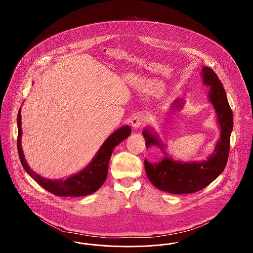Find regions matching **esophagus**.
<instances>
[{"label": "esophagus", "instance_id": "esophagus-1", "mask_svg": "<svg viewBox=\"0 0 253 253\" xmlns=\"http://www.w3.org/2000/svg\"><path fill=\"white\" fill-rule=\"evenodd\" d=\"M131 123H132V126L133 128H138V127H140V126L143 125V123H144V118H143L142 115L136 114V115H134V116L132 117Z\"/></svg>", "mask_w": 253, "mask_h": 253}]
</instances>
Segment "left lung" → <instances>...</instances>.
<instances>
[{
  "label": "left lung",
  "instance_id": "obj_1",
  "mask_svg": "<svg viewBox=\"0 0 253 253\" xmlns=\"http://www.w3.org/2000/svg\"><path fill=\"white\" fill-rule=\"evenodd\" d=\"M204 84L210 86V99L216 111L218 121L221 127V136L214 148V153L202 162L183 163L173 161L165 157L161 162L150 163L144 161L145 170L149 180L157 189L173 193H186L198 192L211 184L220 175L227 165L230 146V133L233 127V115L229 106L226 92L216 73L211 68L205 66L202 71ZM181 99H176L173 107H180ZM146 138V147L157 145L163 150L157 135L152 134L150 130L143 131Z\"/></svg>",
  "mask_w": 253,
  "mask_h": 253
}]
</instances>
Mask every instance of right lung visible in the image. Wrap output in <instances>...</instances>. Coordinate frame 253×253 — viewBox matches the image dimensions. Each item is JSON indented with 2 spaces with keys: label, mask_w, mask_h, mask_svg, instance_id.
Masks as SVG:
<instances>
[{
  "label": "right lung",
  "mask_w": 253,
  "mask_h": 253,
  "mask_svg": "<svg viewBox=\"0 0 253 253\" xmlns=\"http://www.w3.org/2000/svg\"><path fill=\"white\" fill-rule=\"evenodd\" d=\"M21 109L18 113L17 123H18V139H17V148L21 163L26 172L36 181L37 183L42 186L43 189L48 191L58 196H69V197H79L84 196L87 194L95 193L101 185L106 180L108 173V164L110 157L116 146L121 143L122 140L126 139L130 133L131 128L129 126H123L113 132L105 142L102 144L101 148L98 150L95 158L92 162L82 171L73 175L71 177L66 178L65 180H50L39 175L34 170H32L27 165L24 159V153L21 145V136H22V127H21Z\"/></svg>",
  "instance_id": "right-lung-1"
}]
</instances>
